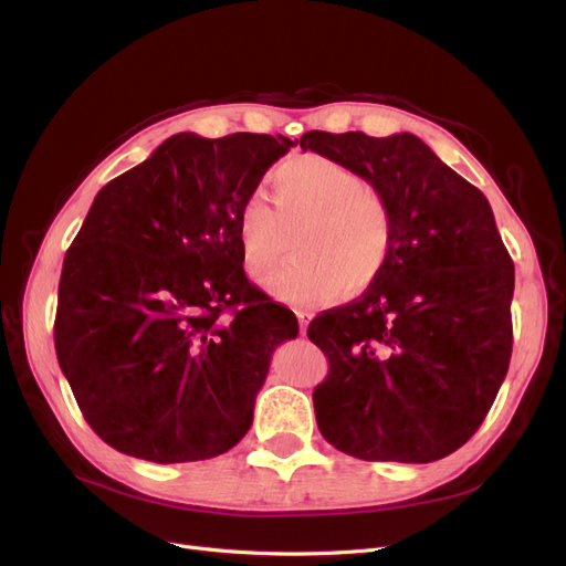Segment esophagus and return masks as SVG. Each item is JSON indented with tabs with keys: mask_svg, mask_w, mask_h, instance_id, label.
<instances>
[{
	"mask_svg": "<svg viewBox=\"0 0 566 566\" xmlns=\"http://www.w3.org/2000/svg\"><path fill=\"white\" fill-rule=\"evenodd\" d=\"M295 316H297V321H300V333L304 335V333H306V327H308V323H311V314H308V311H304V308H297V311H295Z\"/></svg>",
	"mask_w": 566,
	"mask_h": 566,
	"instance_id": "obj_1",
	"label": "esophagus"
}]
</instances>
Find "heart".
I'll return each instance as SVG.
<instances>
[{"label":"heart","instance_id":"heart-1","mask_svg":"<svg viewBox=\"0 0 566 566\" xmlns=\"http://www.w3.org/2000/svg\"><path fill=\"white\" fill-rule=\"evenodd\" d=\"M271 201L248 197L237 216L245 274L264 283L285 260L297 237L300 260L271 283L287 304L308 306L373 285L394 252L396 218L381 191L360 175L318 154L283 161L271 178Z\"/></svg>","mask_w":566,"mask_h":566}]
</instances>
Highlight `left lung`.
Listing matches in <instances>:
<instances>
[{"mask_svg": "<svg viewBox=\"0 0 566 566\" xmlns=\"http://www.w3.org/2000/svg\"><path fill=\"white\" fill-rule=\"evenodd\" d=\"M394 208V252L358 300L306 335L329 363L314 388L323 438L363 461L428 463L484 421L509 373L515 266L484 193L412 133L308 130Z\"/></svg>", "mask_w": 566, "mask_h": 566, "instance_id": "8db88e82", "label": "left lung"}]
</instances>
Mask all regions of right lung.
<instances>
[{
  "label": "right lung",
  "instance_id": "obj_1",
  "mask_svg": "<svg viewBox=\"0 0 566 566\" xmlns=\"http://www.w3.org/2000/svg\"><path fill=\"white\" fill-rule=\"evenodd\" d=\"M292 145L178 133L97 191L65 252L53 342L116 452L203 461L248 433L271 354L300 325L248 281L237 216Z\"/></svg>",
  "mask_w": 566,
  "mask_h": 566
}]
</instances>
